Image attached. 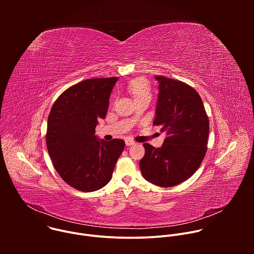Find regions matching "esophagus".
<instances>
[{"label":"esophagus","mask_w":254,"mask_h":254,"mask_svg":"<svg viewBox=\"0 0 254 254\" xmlns=\"http://www.w3.org/2000/svg\"><path fill=\"white\" fill-rule=\"evenodd\" d=\"M134 143H135V141L130 139V138H127L126 139V144H127V146H132V144H134Z\"/></svg>","instance_id":"1"}]
</instances>
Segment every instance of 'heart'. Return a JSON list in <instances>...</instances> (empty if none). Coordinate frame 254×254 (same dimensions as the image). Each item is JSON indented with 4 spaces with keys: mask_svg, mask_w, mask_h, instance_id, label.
<instances>
[{
    "mask_svg": "<svg viewBox=\"0 0 254 254\" xmlns=\"http://www.w3.org/2000/svg\"><path fill=\"white\" fill-rule=\"evenodd\" d=\"M128 90L132 94L134 100L144 98V97H150L151 98V87L149 83L141 78L134 79L128 84Z\"/></svg>",
    "mask_w": 254,
    "mask_h": 254,
    "instance_id": "obj_1",
    "label": "heart"
}]
</instances>
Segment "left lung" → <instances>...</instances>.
<instances>
[{
    "instance_id": "left-lung-1",
    "label": "left lung",
    "mask_w": 254,
    "mask_h": 254,
    "mask_svg": "<svg viewBox=\"0 0 254 254\" xmlns=\"http://www.w3.org/2000/svg\"><path fill=\"white\" fill-rule=\"evenodd\" d=\"M159 94L155 126L167 136L161 148L143 143L141 175L159 187H174L200 167L207 151L209 120L199 93L190 85L156 75Z\"/></svg>"
}]
</instances>
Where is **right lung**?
Listing matches in <instances>:
<instances>
[{
  "instance_id": "obj_1",
  "label": "right lung",
  "mask_w": 254,
  "mask_h": 254,
  "mask_svg": "<svg viewBox=\"0 0 254 254\" xmlns=\"http://www.w3.org/2000/svg\"><path fill=\"white\" fill-rule=\"evenodd\" d=\"M118 77L91 78L66 89L54 102L46 144L63 181L76 190L93 192L110 182L125 140L98 139L95 127L104 120Z\"/></svg>"
}]
</instances>
